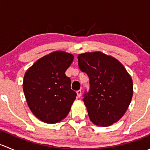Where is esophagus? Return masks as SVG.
Returning <instances> with one entry per match:
<instances>
[{
	"label": "esophagus",
	"mask_w": 150,
	"mask_h": 150,
	"mask_svg": "<svg viewBox=\"0 0 150 150\" xmlns=\"http://www.w3.org/2000/svg\"><path fill=\"white\" fill-rule=\"evenodd\" d=\"M77 95H78V97L80 98L81 96V90L77 91Z\"/></svg>",
	"instance_id": "34e87169"
}]
</instances>
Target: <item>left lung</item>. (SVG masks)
Here are the masks:
<instances>
[{"label":"left lung","instance_id":"obj_1","mask_svg":"<svg viewBox=\"0 0 150 150\" xmlns=\"http://www.w3.org/2000/svg\"><path fill=\"white\" fill-rule=\"evenodd\" d=\"M78 66L90 80L83 102L91 121L98 126L117 122L128 108L133 96V81L121 63L101 51L78 55Z\"/></svg>","mask_w":150,"mask_h":150}]
</instances>
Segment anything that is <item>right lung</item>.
<instances>
[{"label":"right lung","mask_w":150,"mask_h":150,"mask_svg":"<svg viewBox=\"0 0 150 150\" xmlns=\"http://www.w3.org/2000/svg\"><path fill=\"white\" fill-rule=\"evenodd\" d=\"M74 56L56 51L35 62L26 71L23 91L29 108L46 123H57L65 118L76 98L65 71Z\"/></svg>","instance_id":"add662e5"}]
</instances>
